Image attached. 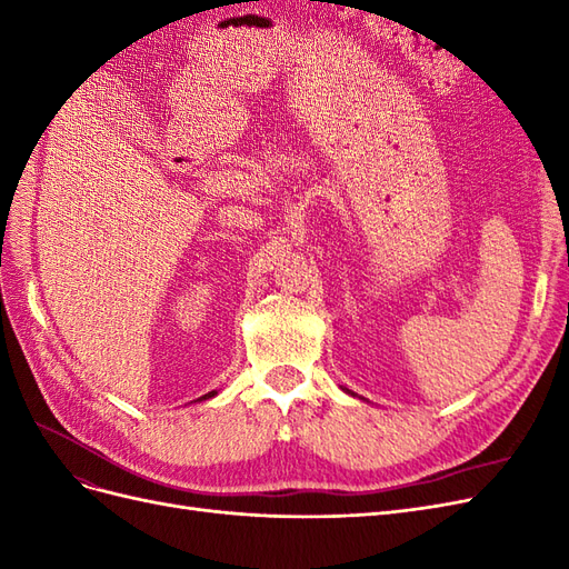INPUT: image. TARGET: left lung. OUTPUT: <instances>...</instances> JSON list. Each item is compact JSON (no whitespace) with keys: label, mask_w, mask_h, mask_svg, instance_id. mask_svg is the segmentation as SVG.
<instances>
[{"label":"left lung","mask_w":569,"mask_h":569,"mask_svg":"<svg viewBox=\"0 0 569 569\" xmlns=\"http://www.w3.org/2000/svg\"><path fill=\"white\" fill-rule=\"evenodd\" d=\"M343 391H347V393H351V396H356V393H353V391H349V389H343ZM358 399H360V396H358Z\"/></svg>","instance_id":"obj_1"}]
</instances>
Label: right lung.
<instances>
[{"mask_svg": "<svg viewBox=\"0 0 569 569\" xmlns=\"http://www.w3.org/2000/svg\"><path fill=\"white\" fill-rule=\"evenodd\" d=\"M216 393H218V391H209V393H203V396H201V399H197V401H206V399H213V396H216Z\"/></svg>", "mask_w": 569, "mask_h": 569, "instance_id": "1", "label": "right lung"}]
</instances>
